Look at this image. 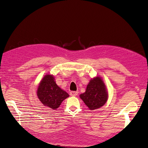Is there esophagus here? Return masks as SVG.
Wrapping results in <instances>:
<instances>
[{
  "label": "esophagus",
  "mask_w": 148,
  "mask_h": 148,
  "mask_svg": "<svg viewBox=\"0 0 148 148\" xmlns=\"http://www.w3.org/2000/svg\"><path fill=\"white\" fill-rule=\"evenodd\" d=\"M77 94H78L77 91H71L70 92V95L71 96H76L77 95Z\"/></svg>",
  "instance_id": "34e87169"
}]
</instances>
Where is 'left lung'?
Returning a JSON list of instances; mask_svg holds the SVG:
<instances>
[{
    "instance_id": "left-lung-1",
    "label": "left lung",
    "mask_w": 148,
    "mask_h": 148,
    "mask_svg": "<svg viewBox=\"0 0 148 148\" xmlns=\"http://www.w3.org/2000/svg\"><path fill=\"white\" fill-rule=\"evenodd\" d=\"M81 99L90 110L100 108L106 103L108 92L102 77L96 76L90 79L85 92L80 94Z\"/></svg>"
}]
</instances>
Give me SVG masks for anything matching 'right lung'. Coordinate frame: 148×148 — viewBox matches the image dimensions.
<instances>
[{"label": "right lung", "instance_id": "right-lung-1", "mask_svg": "<svg viewBox=\"0 0 148 148\" xmlns=\"http://www.w3.org/2000/svg\"><path fill=\"white\" fill-rule=\"evenodd\" d=\"M37 96L45 106L52 109H58L62 102L69 96L65 90L57 85L54 75L46 74L40 81Z\"/></svg>", "mask_w": 148, "mask_h": 148}]
</instances>
